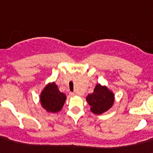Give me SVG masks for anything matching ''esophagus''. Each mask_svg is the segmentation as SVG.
<instances>
[{
	"label": "esophagus",
	"instance_id": "esophagus-1",
	"mask_svg": "<svg viewBox=\"0 0 153 153\" xmlns=\"http://www.w3.org/2000/svg\"><path fill=\"white\" fill-rule=\"evenodd\" d=\"M69 95H70V96H75L76 94L74 93V92H70V93H69Z\"/></svg>",
	"mask_w": 153,
	"mask_h": 153
}]
</instances>
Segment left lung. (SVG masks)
Segmentation results:
<instances>
[{
	"label": "left lung",
	"instance_id": "8db88e82",
	"mask_svg": "<svg viewBox=\"0 0 153 153\" xmlns=\"http://www.w3.org/2000/svg\"><path fill=\"white\" fill-rule=\"evenodd\" d=\"M91 105V111L94 114L101 115L108 111L114 103V94L106 86L98 84L91 94L86 98Z\"/></svg>",
	"mask_w": 153,
	"mask_h": 153
}]
</instances>
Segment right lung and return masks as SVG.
Listing matches in <instances>:
<instances>
[{"mask_svg": "<svg viewBox=\"0 0 153 153\" xmlns=\"http://www.w3.org/2000/svg\"><path fill=\"white\" fill-rule=\"evenodd\" d=\"M66 99V95L59 91L55 82L47 84L41 91L40 102L48 113H56L61 110Z\"/></svg>", "mask_w": 153, "mask_h": 153, "instance_id": "right-lung-1", "label": "right lung"}]
</instances>
